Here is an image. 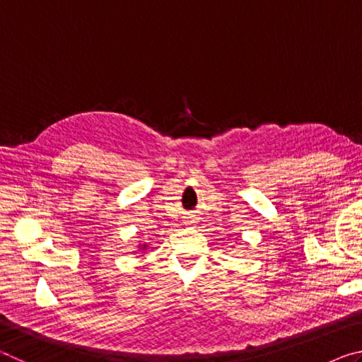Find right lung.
Wrapping results in <instances>:
<instances>
[{
	"label": "right lung",
	"mask_w": 362,
	"mask_h": 362,
	"mask_svg": "<svg viewBox=\"0 0 362 362\" xmlns=\"http://www.w3.org/2000/svg\"><path fill=\"white\" fill-rule=\"evenodd\" d=\"M145 247H146V246H144V249H145Z\"/></svg>",
	"instance_id": "add662e5"
}]
</instances>
